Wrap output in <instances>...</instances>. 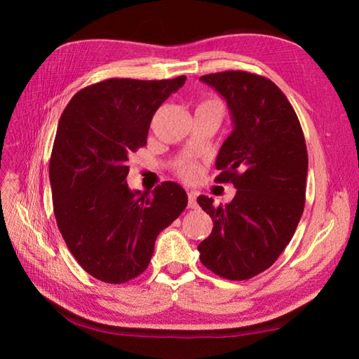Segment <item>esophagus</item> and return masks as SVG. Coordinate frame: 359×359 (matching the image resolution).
<instances>
[{
	"label": "esophagus",
	"instance_id": "esophagus-1",
	"mask_svg": "<svg viewBox=\"0 0 359 359\" xmlns=\"http://www.w3.org/2000/svg\"><path fill=\"white\" fill-rule=\"evenodd\" d=\"M196 193L188 191V207L189 208H197V201H196Z\"/></svg>",
	"mask_w": 359,
	"mask_h": 359
}]
</instances>
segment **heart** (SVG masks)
Wrapping results in <instances>:
<instances>
[{"label":"heart","instance_id":"heart-1","mask_svg":"<svg viewBox=\"0 0 359 359\" xmlns=\"http://www.w3.org/2000/svg\"><path fill=\"white\" fill-rule=\"evenodd\" d=\"M202 104H219L220 106V103L217 100H207ZM177 172L182 179L191 182V180H196L201 175V166L196 162H193V160H185V162L179 163Z\"/></svg>","mask_w":359,"mask_h":359}]
</instances>
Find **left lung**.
I'll list each match as a JSON object with an SVG mask.
<instances>
[{"label": "left lung", "mask_w": 359, "mask_h": 359, "mask_svg": "<svg viewBox=\"0 0 359 359\" xmlns=\"http://www.w3.org/2000/svg\"><path fill=\"white\" fill-rule=\"evenodd\" d=\"M222 95L233 131L219 151V184H233L234 199L197 202L212 219V231L197 250L220 278L245 280L274 264L299 224L306 203L309 157L293 106L269 79L245 71L201 77Z\"/></svg>", "instance_id": "8db88e82"}]
</instances>
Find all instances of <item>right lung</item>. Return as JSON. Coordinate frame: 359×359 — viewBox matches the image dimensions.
Segmentation results:
<instances>
[{"label":"right lung","mask_w":359,"mask_h":359,"mask_svg":"<svg viewBox=\"0 0 359 359\" xmlns=\"http://www.w3.org/2000/svg\"><path fill=\"white\" fill-rule=\"evenodd\" d=\"M187 77L109 79L83 88L58 121L49 162L53 215L90 276L123 284L149 265L158 233L185 210L175 182L131 191L128 157L147 144L152 116Z\"/></svg>","instance_id":"obj_1"}]
</instances>
